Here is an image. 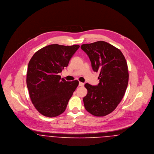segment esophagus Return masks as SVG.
<instances>
[{
	"label": "esophagus",
	"mask_w": 154,
	"mask_h": 154,
	"mask_svg": "<svg viewBox=\"0 0 154 154\" xmlns=\"http://www.w3.org/2000/svg\"><path fill=\"white\" fill-rule=\"evenodd\" d=\"M79 85L80 87H83V86L84 85V84L82 83V82H79Z\"/></svg>",
	"instance_id": "obj_1"
}]
</instances>
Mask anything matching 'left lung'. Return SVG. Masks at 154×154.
Wrapping results in <instances>:
<instances>
[{"mask_svg": "<svg viewBox=\"0 0 154 154\" xmlns=\"http://www.w3.org/2000/svg\"><path fill=\"white\" fill-rule=\"evenodd\" d=\"M81 47L87 54L93 70L100 72L98 85L85 84L88 90L83 99L85 108L95 116H105L116 109L125 94L129 81L126 59L119 49L106 42Z\"/></svg>", "mask_w": 154, "mask_h": 154, "instance_id": "obj_1", "label": "left lung"}]
</instances>
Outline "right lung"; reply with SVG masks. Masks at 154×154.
I'll return each instance as SVG.
<instances>
[{"label":"right lung","mask_w":154,"mask_h":154,"mask_svg":"<svg viewBox=\"0 0 154 154\" xmlns=\"http://www.w3.org/2000/svg\"><path fill=\"white\" fill-rule=\"evenodd\" d=\"M79 47L48 45L38 50L29 60L27 88L35 108L44 116L54 117L63 113L78 86V81H66L59 73L67 66Z\"/></svg>","instance_id":"add662e5"}]
</instances>
